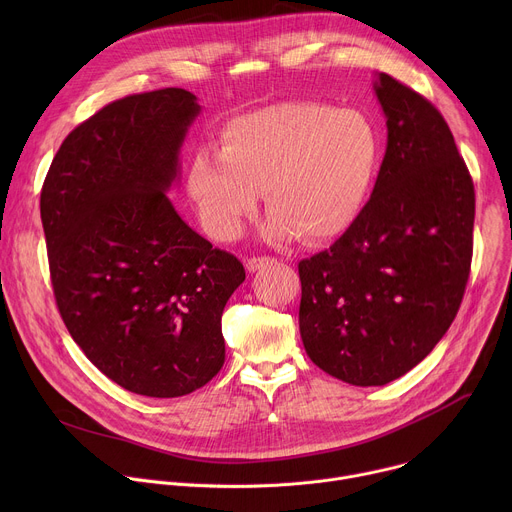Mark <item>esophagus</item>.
Wrapping results in <instances>:
<instances>
[{
	"mask_svg": "<svg viewBox=\"0 0 512 512\" xmlns=\"http://www.w3.org/2000/svg\"><path fill=\"white\" fill-rule=\"evenodd\" d=\"M275 261H277V259L267 257V255H261V257H247L245 267H247L249 273H255V271H259V269H263V267H267V265H271V263H275Z\"/></svg>",
	"mask_w": 512,
	"mask_h": 512,
	"instance_id": "obj_1",
	"label": "esophagus"
}]
</instances>
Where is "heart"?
Segmentation results:
<instances>
[{"mask_svg": "<svg viewBox=\"0 0 512 512\" xmlns=\"http://www.w3.org/2000/svg\"><path fill=\"white\" fill-rule=\"evenodd\" d=\"M379 150L367 115L285 101L231 119L218 154L202 150L190 160L186 188L214 239H235L263 192L271 237L318 243L346 231L360 212Z\"/></svg>", "mask_w": 512, "mask_h": 512, "instance_id": "b5f03b06", "label": "heart"}]
</instances>
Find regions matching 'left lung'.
<instances>
[{
	"label": "left lung",
	"instance_id": "left-lung-1",
	"mask_svg": "<svg viewBox=\"0 0 512 512\" xmlns=\"http://www.w3.org/2000/svg\"><path fill=\"white\" fill-rule=\"evenodd\" d=\"M387 152L346 233L300 261V334L324 373L381 387L411 371L454 322L470 277L474 182L423 95L381 72Z\"/></svg>",
	"mask_w": 512,
	"mask_h": 512
}]
</instances>
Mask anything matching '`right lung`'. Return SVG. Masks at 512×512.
<instances>
[{
  "mask_svg": "<svg viewBox=\"0 0 512 512\" xmlns=\"http://www.w3.org/2000/svg\"><path fill=\"white\" fill-rule=\"evenodd\" d=\"M198 113L176 87L113 101L66 135L40 192L62 322L103 375L145 397L188 395L221 371V316L245 281L166 196Z\"/></svg>",
  "mask_w": 512,
  "mask_h": 512,
  "instance_id": "right-lung-1",
  "label": "right lung"
}]
</instances>
